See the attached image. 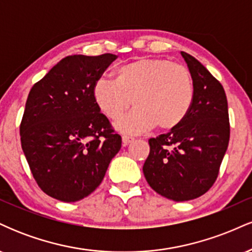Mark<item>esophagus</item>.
Instances as JSON below:
<instances>
[{"mask_svg":"<svg viewBox=\"0 0 252 252\" xmlns=\"http://www.w3.org/2000/svg\"><path fill=\"white\" fill-rule=\"evenodd\" d=\"M132 141H134V137H131V136H129V135H123L122 136V142H123L124 146H126V144L132 142Z\"/></svg>","mask_w":252,"mask_h":252,"instance_id":"1","label":"esophagus"}]
</instances>
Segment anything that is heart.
Returning a JSON list of instances; mask_svg holds the SVG:
<instances>
[{
    "label": "heart",
    "mask_w": 252,
    "mask_h": 252,
    "mask_svg": "<svg viewBox=\"0 0 252 252\" xmlns=\"http://www.w3.org/2000/svg\"><path fill=\"white\" fill-rule=\"evenodd\" d=\"M98 109L109 120L135 109L116 126L129 134L178 126L194 99V83L189 68L160 58H141L115 71V79L98 78L92 88Z\"/></svg>",
    "instance_id": "heart-1"
}]
</instances>
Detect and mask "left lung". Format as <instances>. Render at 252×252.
<instances>
[{
  "instance_id": "left-lung-1",
  "label": "left lung",
  "mask_w": 252,
  "mask_h": 252,
  "mask_svg": "<svg viewBox=\"0 0 252 252\" xmlns=\"http://www.w3.org/2000/svg\"><path fill=\"white\" fill-rule=\"evenodd\" d=\"M194 83V99L178 126L148 141L143 174L156 193L174 201L205 194L213 186L230 140L224 88L194 57L181 52Z\"/></svg>"
}]
</instances>
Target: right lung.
Wrapping results in <instances>:
<instances>
[{
    "label": "right lung",
    "mask_w": 252,
    "mask_h": 252,
    "mask_svg": "<svg viewBox=\"0 0 252 252\" xmlns=\"http://www.w3.org/2000/svg\"><path fill=\"white\" fill-rule=\"evenodd\" d=\"M116 58L68 56L31 89L21 146L37 186L52 198L74 202L91 194L120 152L122 138L92 96L94 82Z\"/></svg>",
    "instance_id": "right-lung-1"
}]
</instances>
